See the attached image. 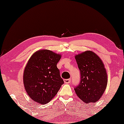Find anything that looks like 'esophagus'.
Listing matches in <instances>:
<instances>
[{
	"label": "esophagus",
	"mask_w": 124,
	"mask_h": 124,
	"mask_svg": "<svg viewBox=\"0 0 124 124\" xmlns=\"http://www.w3.org/2000/svg\"><path fill=\"white\" fill-rule=\"evenodd\" d=\"M64 81L65 84H70L71 82V79H65Z\"/></svg>",
	"instance_id": "1"
}]
</instances>
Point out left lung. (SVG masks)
<instances>
[{"label": "left lung", "mask_w": 124, "mask_h": 124, "mask_svg": "<svg viewBox=\"0 0 124 124\" xmlns=\"http://www.w3.org/2000/svg\"><path fill=\"white\" fill-rule=\"evenodd\" d=\"M81 81L74 88L79 98L86 103L97 102L106 89L108 78L101 58L90 50L75 55Z\"/></svg>", "instance_id": "left-lung-1"}]
</instances>
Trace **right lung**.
<instances>
[{
  "mask_svg": "<svg viewBox=\"0 0 124 124\" xmlns=\"http://www.w3.org/2000/svg\"><path fill=\"white\" fill-rule=\"evenodd\" d=\"M61 56L51 50L42 49L28 60L23 81L26 92L33 101L41 104L49 103L64 84L56 66Z\"/></svg>",
  "mask_w": 124,
  "mask_h": 124,
  "instance_id": "1",
  "label": "right lung"
}]
</instances>
